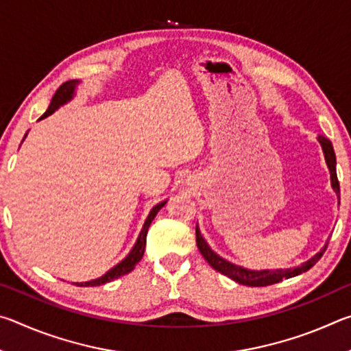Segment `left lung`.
<instances>
[{
    "instance_id": "left-lung-1",
    "label": "left lung",
    "mask_w": 351,
    "mask_h": 351,
    "mask_svg": "<svg viewBox=\"0 0 351 351\" xmlns=\"http://www.w3.org/2000/svg\"><path fill=\"white\" fill-rule=\"evenodd\" d=\"M319 142L320 145L324 148V153H325V159H326V164H328V169H330V173H331V186L335 189V192L337 193V198H339V181H337V175H336V154L335 150H332V145L331 142L324 138V136H319ZM328 245V243H326ZM325 247L320 249V252H317L314 257H311L308 261H305L304 265L297 266V268H291V269H276V271H251V269H245L241 268V266H237L229 263L228 260H224L217 255L215 252L212 251V249L207 246V243L204 241L203 237H201L199 230H198V226H197V246L199 249V252L203 257L206 258L207 263H209L213 269L221 272V274L228 276L229 278H232V280L239 282L240 285H246V287H269V285H274L285 280V278H291L294 276H299L302 272H306L308 269H311L314 265L317 263L322 257Z\"/></svg>"
}]
</instances>
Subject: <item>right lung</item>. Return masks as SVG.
<instances>
[{"label":"right lung","mask_w":351,"mask_h":351,"mask_svg":"<svg viewBox=\"0 0 351 351\" xmlns=\"http://www.w3.org/2000/svg\"><path fill=\"white\" fill-rule=\"evenodd\" d=\"M77 83H79L77 80L64 82L63 85L56 91L54 97H52V100H51L49 108H47V111L40 119H45V117H47L49 114H52V112H54L58 108V106L63 105V104H66L68 100L73 99ZM26 134H25V138H26ZM165 203H167V201H164V203H161V204H156L152 209V212L148 213V217H147L145 223H144V228H142L141 234H139L138 241H136L134 247L132 249V251H130V254L121 261V263H117L114 268H111L108 272H106L105 276L96 278V280L85 282V283H75V285H79V287H100V285H105V283H108L111 280H114V278H119V277L128 274V272H132L134 269V266L139 263L142 257H144V249H145V240H147L148 228H150V224H152V221L154 219V217H156V213L162 209V207L165 206Z\"/></svg>","instance_id":"1"}]
</instances>
